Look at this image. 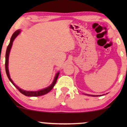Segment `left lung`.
<instances>
[{"label": "left lung", "instance_id": "1", "mask_svg": "<svg viewBox=\"0 0 127 127\" xmlns=\"http://www.w3.org/2000/svg\"><path fill=\"white\" fill-rule=\"evenodd\" d=\"M91 96H95V95H91Z\"/></svg>", "mask_w": 127, "mask_h": 127}]
</instances>
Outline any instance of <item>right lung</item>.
<instances>
[{
    "mask_svg": "<svg viewBox=\"0 0 127 127\" xmlns=\"http://www.w3.org/2000/svg\"><path fill=\"white\" fill-rule=\"evenodd\" d=\"M20 31L18 30V31H15V32L13 34V35H12V36H11V39H10V41L9 44H8V46H7V48L6 53V61H5V69H6V72L7 76V77L8 78V79L10 80V81L12 83V84H13L14 86L15 87H16L17 89L18 90V91H20L21 93H22V94L25 95V96H41V95H43L44 94H46L49 93V92L51 91L52 89H53L54 86H55V83H56V82H57V79H58V77L59 74H60V73H59V72L57 73L56 76H55V77L54 78V80L53 82V83H52V84L51 85V86H49L47 88H44V89L41 90H40V91H24V90L21 89V88H19L18 86H17L16 85H15L14 83H13V81H12L11 78H10V74H9V72H8V56H9L10 51V50H11V48L12 44H13V42L15 38L17 36H18V34L20 33Z\"/></svg>",
    "mask_w": 127,
    "mask_h": 127,
    "instance_id": "right-lung-1",
    "label": "right lung"
}]
</instances>
